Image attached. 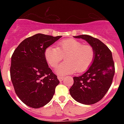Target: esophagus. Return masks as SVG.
Wrapping results in <instances>:
<instances>
[{
    "instance_id": "1",
    "label": "esophagus",
    "mask_w": 124,
    "mask_h": 124,
    "mask_svg": "<svg viewBox=\"0 0 124 124\" xmlns=\"http://www.w3.org/2000/svg\"><path fill=\"white\" fill-rule=\"evenodd\" d=\"M64 77H60V76H58V79L60 80V82H62L64 80Z\"/></svg>"
}]
</instances>
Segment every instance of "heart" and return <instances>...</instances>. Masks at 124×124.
<instances>
[{"mask_svg": "<svg viewBox=\"0 0 124 124\" xmlns=\"http://www.w3.org/2000/svg\"><path fill=\"white\" fill-rule=\"evenodd\" d=\"M65 56L66 62L56 68V73L60 75L84 73L94 62L95 51L92 46L83 44L75 39H68L57 43L56 47L49 46L44 51V57L51 67L55 68Z\"/></svg>", "mask_w": 124, "mask_h": 124, "instance_id": "1", "label": "heart"}]
</instances>
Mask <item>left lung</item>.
Returning a JSON list of instances; mask_svg holds the SVG:
<instances>
[{
    "label": "left lung",
    "mask_w": 124,
    "mask_h": 124,
    "mask_svg": "<svg viewBox=\"0 0 124 124\" xmlns=\"http://www.w3.org/2000/svg\"><path fill=\"white\" fill-rule=\"evenodd\" d=\"M75 38H81L92 46L95 51V58L84 74L73 77L70 94L81 104H95L105 96L113 80L115 68L111 51L100 40L91 36L82 35Z\"/></svg>",
    "instance_id": "8db88e82"
}]
</instances>
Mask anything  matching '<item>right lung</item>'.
<instances>
[{
    "label": "right lung",
    "instance_id": "obj_1",
    "mask_svg": "<svg viewBox=\"0 0 124 124\" xmlns=\"http://www.w3.org/2000/svg\"><path fill=\"white\" fill-rule=\"evenodd\" d=\"M61 37L36 34L24 40L13 53L11 80L16 95L29 107L36 109L46 105L60 83L49 68L44 51Z\"/></svg>",
    "mask_w": 124,
    "mask_h": 124
}]
</instances>
